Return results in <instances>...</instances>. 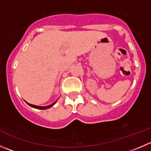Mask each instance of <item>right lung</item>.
<instances>
[{
  "label": "right lung",
  "instance_id": "add662e5",
  "mask_svg": "<svg viewBox=\"0 0 151 151\" xmlns=\"http://www.w3.org/2000/svg\"><path fill=\"white\" fill-rule=\"evenodd\" d=\"M26 103L29 105V106H32V107H33V108H36V109H48V108L51 107V106H52L53 105L55 104V102H54V103H53V104H52L51 105H49V106H36V105H33V104H28V102H26Z\"/></svg>",
  "mask_w": 151,
  "mask_h": 151
}]
</instances>
